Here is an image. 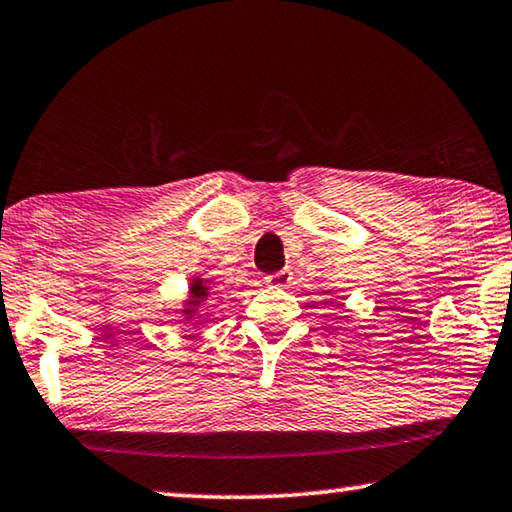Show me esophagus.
<instances>
[{"label":"esophagus","mask_w":512,"mask_h":512,"mask_svg":"<svg viewBox=\"0 0 512 512\" xmlns=\"http://www.w3.org/2000/svg\"><path fill=\"white\" fill-rule=\"evenodd\" d=\"M266 282H269L271 287H278V289H287L291 282H294V273L291 271H278V273H273V275H269V278H266Z\"/></svg>","instance_id":"1"}]
</instances>
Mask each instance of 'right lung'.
<instances>
[{"instance_id":"right-lung-1","label":"right lung","mask_w":512,"mask_h":512,"mask_svg":"<svg viewBox=\"0 0 512 512\" xmlns=\"http://www.w3.org/2000/svg\"><path fill=\"white\" fill-rule=\"evenodd\" d=\"M212 280L202 278V275H193L189 280V289H186V296L180 300V307L177 312L184 321H191L193 316L198 314L202 305H207V300L212 298Z\"/></svg>"}]
</instances>
